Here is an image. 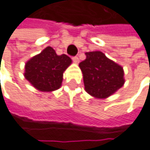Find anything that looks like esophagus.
I'll return each mask as SVG.
<instances>
[{
    "label": "esophagus",
    "instance_id": "obj_1",
    "mask_svg": "<svg viewBox=\"0 0 150 150\" xmlns=\"http://www.w3.org/2000/svg\"><path fill=\"white\" fill-rule=\"evenodd\" d=\"M73 60L74 63H78L79 62V58L78 57H73Z\"/></svg>",
    "mask_w": 150,
    "mask_h": 150
}]
</instances>
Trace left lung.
<instances>
[{
  "label": "left lung",
  "mask_w": 150,
  "mask_h": 150,
  "mask_svg": "<svg viewBox=\"0 0 150 150\" xmlns=\"http://www.w3.org/2000/svg\"><path fill=\"white\" fill-rule=\"evenodd\" d=\"M85 91L90 95L105 99L115 93L124 84L123 68L101 51L86 53V59L79 63Z\"/></svg>",
  "instance_id": "8db88e82"
}]
</instances>
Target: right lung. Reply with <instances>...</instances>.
Here are the masks:
<instances>
[{
	"label": "right lung",
	"mask_w": 150,
	"mask_h": 150,
	"mask_svg": "<svg viewBox=\"0 0 150 150\" xmlns=\"http://www.w3.org/2000/svg\"><path fill=\"white\" fill-rule=\"evenodd\" d=\"M71 63L67 55L59 56L47 47L26 62L24 76L38 91L50 92L62 86L63 72Z\"/></svg>",
	"instance_id": "obj_1"
}]
</instances>
